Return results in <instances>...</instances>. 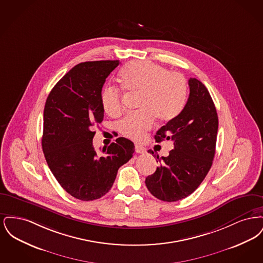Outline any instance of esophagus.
Returning a JSON list of instances; mask_svg holds the SVG:
<instances>
[{"label":"esophagus","instance_id":"1","mask_svg":"<svg viewBox=\"0 0 263 263\" xmlns=\"http://www.w3.org/2000/svg\"><path fill=\"white\" fill-rule=\"evenodd\" d=\"M135 151H136V153H138V154L146 153V149L142 145H138V144L135 145Z\"/></svg>","mask_w":263,"mask_h":263}]
</instances>
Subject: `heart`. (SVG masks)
I'll return each instance as SVG.
<instances>
[{"mask_svg":"<svg viewBox=\"0 0 263 263\" xmlns=\"http://www.w3.org/2000/svg\"><path fill=\"white\" fill-rule=\"evenodd\" d=\"M119 80L125 90L140 92V110L126 114L117 123L118 131L129 139H141L150 129L155 117L159 121L173 119L185 102L187 84L184 77L170 72L159 64L148 61L128 63L120 71ZM100 101L103 110L110 116H117L122 110L120 88L104 87Z\"/></svg>","mask_w":263,"mask_h":263,"instance_id":"b5f03b06","label":"heart"}]
</instances>
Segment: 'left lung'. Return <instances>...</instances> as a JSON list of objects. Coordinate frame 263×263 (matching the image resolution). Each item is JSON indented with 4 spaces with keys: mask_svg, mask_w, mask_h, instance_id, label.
I'll use <instances>...</instances> for the list:
<instances>
[{
    "mask_svg": "<svg viewBox=\"0 0 263 263\" xmlns=\"http://www.w3.org/2000/svg\"><path fill=\"white\" fill-rule=\"evenodd\" d=\"M189 97L184 108L161 127L156 142H174L167 157L157 156L160 166L149 175L146 186L160 200H181L201 184L211 168L218 132V115L206 87L195 78L188 81ZM154 155V152L149 151ZM156 156V155H155Z\"/></svg>",
    "mask_w": 263,
    "mask_h": 263,
    "instance_id": "1",
    "label": "left lung"
}]
</instances>
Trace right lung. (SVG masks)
Listing matches in <instances>:
<instances>
[{
  "mask_svg": "<svg viewBox=\"0 0 263 263\" xmlns=\"http://www.w3.org/2000/svg\"><path fill=\"white\" fill-rule=\"evenodd\" d=\"M118 60L80 63L55 85L45 102L42 150L57 181L77 199L91 201L106 194L118 168L134 153V144L119 137L98 155L95 126L103 120L100 101L105 79Z\"/></svg>",
  "mask_w": 263,
  "mask_h": 263,
  "instance_id": "add662e5",
  "label": "right lung"
}]
</instances>
